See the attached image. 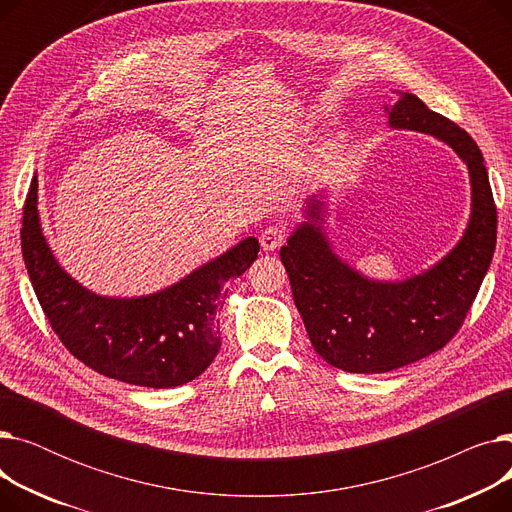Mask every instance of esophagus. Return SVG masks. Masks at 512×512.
<instances>
[{"instance_id": "34e87169", "label": "esophagus", "mask_w": 512, "mask_h": 512, "mask_svg": "<svg viewBox=\"0 0 512 512\" xmlns=\"http://www.w3.org/2000/svg\"><path fill=\"white\" fill-rule=\"evenodd\" d=\"M259 242L263 251H276L286 242V228L284 226H267L259 234Z\"/></svg>"}]
</instances>
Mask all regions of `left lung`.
Segmentation results:
<instances>
[{"mask_svg": "<svg viewBox=\"0 0 512 512\" xmlns=\"http://www.w3.org/2000/svg\"><path fill=\"white\" fill-rule=\"evenodd\" d=\"M386 112L392 128L432 134L465 161L471 218L459 245L427 272L375 282L332 251L321 230L324 203L307 205L309 222L292 232L280 259L315 353L351 373H386L446 346L463 326L496 249V205L475 141L411 93Z\"/></svg>", "mask_w": 512, "mask_h": 512, "instance_id": "left-lung-1", "label": "left lung"}]
</instances>
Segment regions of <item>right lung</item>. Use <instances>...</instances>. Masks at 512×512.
I'll return each mask as SVG.
<instances>
[{"instance_id":"1","label":"right lung","mask_w":512,"mask_h":512,"mask_svg":"<svg viewBox=\"0 0 512 512\" xmlns=\"http://www.w3.org/2000/svg\"><path fill=\"white\" fill-rule=\"evenodd\" d=\"M22 257L51 330L80 363L105 378L145 388L195 380L220 353L218 309L226 282L257 259L249 236L174 286L139 299H112L72 280L49 251L39 224L37 178L22 211Z\"/></svg>"}]
</instances>
